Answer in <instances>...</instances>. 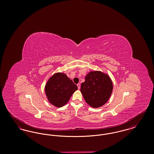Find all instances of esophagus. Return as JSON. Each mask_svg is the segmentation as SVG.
I'll return each instance as SVG.
<instances>
[{
	"label": "esophagus",
	"mask_w": 154,
	"mask_h": 154,
	"mask_svg": "<svg viewBox=\"0 0 154 154\" xmlns=\"http://www.w3.org/2000/svg\"><path fill=\"white\" fill-rule=\"evenodd\" d=\"M77 87H78V88H79V89H80V84H77Z\"/></svg>",
	"instance_id": "1"
}]
</instances>
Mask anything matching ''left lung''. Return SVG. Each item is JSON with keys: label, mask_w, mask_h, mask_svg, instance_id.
Listing matches in <instances>:
<instances>
[{"label": "left lung", "mask_w": 154, "mask_h": 154, "mask_svg": "<svg viewBox=\"0 0 154 154\" xmlns=\"http://www.w3.org/2000/svg\"><path fill=\"white\" fill-rule=\"evenodd\" d=\"M113 89L112 82L107 74L92 71L81 85V92L86 103L93 108L102 107L109 100Z\"/></svg>", "instance_id": "8db88e82"}]
</instances>
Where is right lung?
Listing matches in <instances>:
<instances>
[{
    "mask_svg": "<svg viewBox=\"0 0 154 154\" xmlns=\"http://www.w3.org/2000/svg\"><path fill=\"white\" fill-rule=\"evenodd\" d=\"M77 89V86L66 74L58 72L47 81L45 93L49 102L57 107H62L69 102Z\"/></svg>",
    "mask_w": 154,
    "mask_h": 154,
    "instance_id": "1",
    "label": "right lung"
}]
</instances>
